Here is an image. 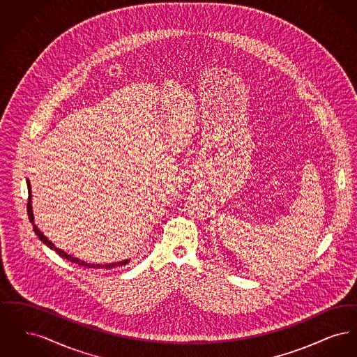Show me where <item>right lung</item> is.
I'll return each instance as SVG.
<instances>
[{
  "instance_id": "right-lung-1",
  "label": "right lung",
  "mask_w": 357,
  "mask_h": 357,
  "mask_svg": "<svg viewBox=\"0 0 357 357\" xmlns=\"http://www.w3.org/2000/svg\"><path fill=\"white\" fill-rule=\"evenodd\" d=\"M28 183V192L31 194V185H29V181L26 182ZM28 204H26V210H28V215H29V221L32 222V225H33V230L34 233L37 234V237L40 238L48 248H51L52 250H54L57 255H60V257H63V258H66V259H68L70 262H73V264H77V265H80V266H83V268H88V269H114V268H118V266H123V265H126V264H128V259H126V261H120V262H115V264H107V265H99V264H86L84 261H80L79 258H73L72 255H67L66 252H63L61 249H57L53 243H52L51 241L48 239V238L45 237L38 229H37V226L34 225V218H33V211H32V204H31V195H29V198H28Z\"/></svg>"
}]
</instances>
